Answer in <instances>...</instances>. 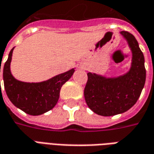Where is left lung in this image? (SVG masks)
Wrapping results in <instances>:
<instances>
[{"mask_svg":"<svg viewBox=\"0 0 154 154\" xmlns=\"http://www.w3.org/2000/svg\"><path fill=\"white\" fill-rule=\"evenodd\" d=\"M119 34L132 54L129 71L116 77L87 73L85 100L91 110L99 116H116L129 110L137 102L145 84L144 57L138 41L129 32L120 31Z\"/></svg>","mask_w":154,"mask_h":154,"instance_id":"left-lung-1","label":"left lung"}]
</instances>
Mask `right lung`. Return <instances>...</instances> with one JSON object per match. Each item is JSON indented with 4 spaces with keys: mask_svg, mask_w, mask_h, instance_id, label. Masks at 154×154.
Segmentation results:
<instances>
[{
    "mask_svg": "<svg viewBox=\"0 0 154 154\" xmlns=\"http://www.w3.org/2000/svg\"><path fill=\"white\" fill-rule=\"evenodd\" d=\"M14 48L10 52L3 67V81L6 95L15 106L26 114L39 116L46 113L56 106L61 87L73 75L75 68L40 82H21L15 79L11 72Z\"/></svg>",
    "mask_w": 154,
    "mask_h": 154,
    "instance_id": "right-lung-1",
    "label": "right lung"
}]
</instances>
